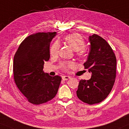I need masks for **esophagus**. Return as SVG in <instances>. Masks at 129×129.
I'll return each instance as SVG.
<instances>
[{"instance_id":"1","label":"esophagus","mask_w":129,"mask_h":129,"mask_svg":"<svg viewBox=\"0 0 129 129\" xmlns=\"http://www.w3.org/2000/svg\"><path fill=\"white\" fill-rule=\"evenodd\" d=\"M70 76H64L62 77V79L63 80H68L70 79Z\"/></svg>"}]
</instances>
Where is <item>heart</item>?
<instances>
[{
  "instance_id": "b5f03b06",
  "label": "heart",
  "mask_w": 129,
  "mask_h": 129,
  "mask_svg": "<svg viewBox=\"0 0 129 129\" xmlns=\"http://www.w3.org/2000/svg\"><path fill=\"white\" fill-rule=\"evenodd\" d=\"M63 40L67 44L76 51V55L80 58L84 57L86 51L84 49L85 46V42L81 36L78 34H70L63 37ZM59 46L57 42H55L50 48V54L52 56H56L59 53ZM73 66L71 62H63L61 63V68L63 71H68L70 68Z\"/></svg>"
}]
</instances>
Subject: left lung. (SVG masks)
I'll list each match as a JSON object with an SVG mask.
<instances>
[{
    "mask_svg": "<svg viewBox=\"0 0 129 129\" xmlns=\"http://www.w3.org/2000/svg\"><path fill=\"white\" fill-rule=\"evenodd\" d=\"M89 40L90 52L84 67L92 73V77L88 80L79 81L76 93L80 100L93 105L104 101L111 91L116 77L117 60L105 39L93 34Z\"/></svg>",
    "mask_w": 129,
    "mask_h": 129,
    "instance_id": "obj_1",
    "label": "left lung"
}]
</instances>
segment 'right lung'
<instances>
[{
  "mask_svg": "<svg viewBox=\"0 0 129 129\" xmlns=\"http://www.w3.org/2000/svg\"><path fill=\"white\" fill-rule=\"evenodd\" d=\"M56 32L36 33L21 42L14 58L15 83L30 103H46L58 92L61 77L43 72L45 61L50 58V43Z\"/></svg>",
  "mask_w": 129,
  "mask_h": 129,
  "instance_id": "right-lung-1",
  "label": "right lung"
}]
</instances>
